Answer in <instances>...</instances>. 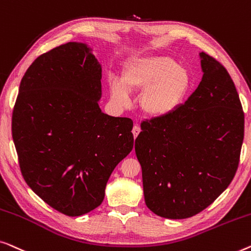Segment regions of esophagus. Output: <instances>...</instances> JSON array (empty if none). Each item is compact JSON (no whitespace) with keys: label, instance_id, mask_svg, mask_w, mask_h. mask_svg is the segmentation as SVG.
I'll return each mask as SVG.
<instances>
[{"label":"esophagus","instance_id":"obj_1","mask_svg":"<svg viewBox=\"0 0 251 251\" xmlns=\"http://www.w3.org/2000/svg\"><path fill=\"white\" fill-rule=\"evenodd\" d=\"M140 132H141V128H140V126H139V125H135V126L133 127V129H132V133H133L134 137H136L137 135H139Z\"/></svg>","mask_w":251,"mask_h":251}]
</instances>
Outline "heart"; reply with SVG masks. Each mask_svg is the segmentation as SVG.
<instances>
[{
    "mask_svg": "<svg viewBox=\"0 0 251 251\" xmlns=\"http://www.w3.org/2000/svg\"><path fill=\"white\" fill-rule=\"evenodd\" d=\"M191 76L188 69L167 56L134 59L123 73L122 83H110V93L119 104L128 103V92L143 91L140 99L142 110L152 117L174 112L189 93Z\"/></svg>",
    "mask_w": 251,
    "mask_h": 251,
    "instance_id": "b5f03b06",
    "label": "heart"
}]
</instances>
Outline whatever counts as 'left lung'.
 Returning <instances> with one entry per match:
<instances>
[{"label": "left lung", "mask_w": 251, "mask_h": 251, "mask_svg": "<svg viewBox=\"0 0 251 251\" xmlns=\"http://www.w3.org/2000/svg\"><path fill=\"white\" fill-rule=\"evenodd\" d=\"M202 79L173 114L141 123L135 153L144 200L158 216L199 214L230 185L240 161L245 112L225 67L201 52Z\"/></svg>", "instance_id": "left-lung-1"}]
</instances>
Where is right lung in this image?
<instances>
[{"label":"right lung","mask_w":251,"mask_h":251,"mask_svg":"<svg viewBox=\"0 0 251 251\" xmlns=\"http://www.w3.org/2000/svg\"><path fill=\"white\" fill-rule=\"evenodd\" d=\"M100 97L101 67L75 42L38 56L20 83L12 137L21 174L67 216L100 206L112 171L133 149V121L103 114Z\"/></svg>","instance_id":"right-lung-1"}]
</instances>
